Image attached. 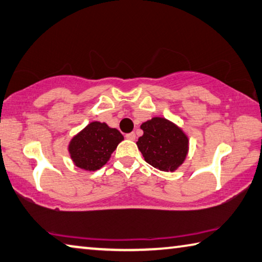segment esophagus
Wrapping results in <instances>:
<instances>
[{
  "instance_id": "esophagus-1",
  "label": "esophagus",
  "mask_w": 262,
  "mask_h": 262,
  "mask_svg": "<svg viewBox=\"0 0 262 262\" xmlns=\"http://www.w3.org/2000/svg\"><path fill=\"white\" fill-rule=\"evenodd\" d=\"M125 138L128 140H135L136 139V134L135 132H131V134L125 135Z\"/></svg>"
}]
</instances>
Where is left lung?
Segmentation results:
<instances>
[{"mask_svg": "<svg viewBox=\"0 0 262 262\" xmlns=\"http://www.w3.org/2000/svg\"><path fill=\"white\" fill-rule=\"evenodd\" d=\"M144 135L137 141L145 161L161 171H175L189 152V138L176 124L163 117L143 123Z\"/></svg>", "mask_w": 262, "mask_h": 262, "instance_id": "1", "label": "left lung"}]
</instances>
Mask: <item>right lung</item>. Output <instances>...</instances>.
Listing matches in <instances>:
<instances>
[{"mask_svg": "<svg viewBox=\"0 0 262 262\" xmlns=\"http://www.w3.org/2000/svg\"><path fill=\"white\" fill-rule=\"evenodd\" d=\"M123 139L117 128L109 127L105 123L92 122L73 137L68 149L75 166L95 171L109 161Z\"/></svg>", "mask_w": 262, "mask_h": 262, "instance_id": "right-lung-1", "label": "right lung"}]
</instances>
